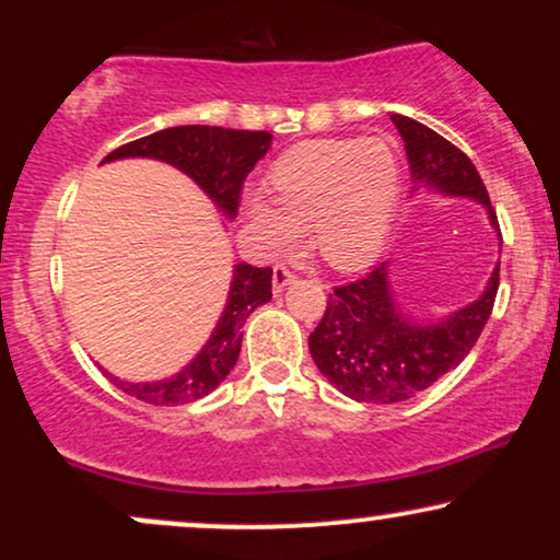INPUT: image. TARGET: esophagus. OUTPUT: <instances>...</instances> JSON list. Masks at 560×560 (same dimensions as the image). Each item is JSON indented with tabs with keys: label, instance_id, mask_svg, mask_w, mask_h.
I'll return each instance as SVG.
<instances>
[{
	"label": "esophagus",
	"instance_id": "obj_1",
	"mask_svg": "<svg viewBox=\"0 0 560 560\" xmlns=\"http://www.w3.org/2000/svg\"><path fill=\"white\" fill-rule=\"evenodd\" d=\"M292 281H294V276H292V271H289V268H284V266L273 268V292L276 294H279L284 287L292 284Z\"/></svg>",
	"mask_w": 560,
	"mask_h": 560
}]
</instances>
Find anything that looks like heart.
<instances>
[{
	"instance_id": "obj_1",
	"label": "heart",
	"mask_w": 560,
	"mask_h": 560,
	"mask_svg": "<svg viewBox=\"0 0 560 560\" xmlns=\"http://www.w3.org/2000/svg\"><path fill=\"white\" fill-rule=\"evenodd\" d=\"M271 205L247 197L244 223L268 253H292L300 231L337 271H358L382 253L397 199L400 163L389 141L316 139L302 141L268 171Z\"/></svg>"
}]
</instances>
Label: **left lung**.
Segmentation results:
<instances>
[{"mask_svg":"<svg viewBox=\"0 0 560 560\" xmlns=\"http://www.w3.org/2000/svg\"><path fill=\"white\" fill-rule=\"evenodd\" d=\"M405 141L416 189L445 197H466L485 205L500 234L490 195L479 171L455 144L405 115H392ZM500 284V262L479 300L440 320H416L400 311L389 281V262L352 284L337 287L326 313L307 337L318 371L355 402H402L432 387L477 345Z\"/></svg>","mask_w":560,"mask_h":560,"instance_id":"1","label":"left lung"}]
</instances>
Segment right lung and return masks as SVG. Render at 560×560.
<instances>
[{
  "mask_svg": "<svg viewBox=\"0 0 560 560\" xmlns=\"http://www.w3.org/2000/svg\"><path fill=\"white\" fill-rule=\"evenodd\" d=\"M268 131H234L221 126H173L118 147L102 163L124 158H150L168 163L195 182L229 221L240 210L242 184L255 163L271 150ZM271 268L236 262L229 300L202 350L178 374L160 382H124L115 387L150 405H184L210 395L236 365L242 350V326L255 307L271 300Z\"/></svg>",
  "mask_w": 560,
  "mask_h": 560,
  "instance_id": "add662e5",
  "label": "right lung"
}]
</instances>
